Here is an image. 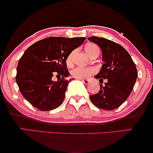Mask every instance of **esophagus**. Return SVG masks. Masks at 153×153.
<instances>
[{"label": "esophagus", "instance_id": "esophagus-1", "mask_svg": "<svg viewBox=\"0 0 153 153\" xmlns=\"http://www.w3.org/2000/svg\"><path fill=\"white\" fill-rule=\"evenodd\" d=\"M81 81H82V82L84 83V84H85V85L88 84L89 82H90V81L88 80H87V79H83V80H81Z\"/></svg>", "mask_w": 153, "mask_h": 153}]
</instances>
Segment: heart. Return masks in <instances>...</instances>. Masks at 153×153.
Segmentation results:
<instances>
[{
  "instance_id": "b5f03b06",
  "label": "heart",
  "mask_w": 153,
  "mask_h": 153,
  "mask_svg": "<svg viewBox=\"0 0 153 153\" xmlns=\"http://www.w3.org/2000/svg\"><path fill=\"white\" fill-rule=\"evenodd\" d=\"M99 49V48L95 44H88L86 45L85 48V51L86 52L87 54L90 56L91 53L95 51V50ZM72 55L73 53H71L70 55L68 56L66 60V62L68 65H72ZM97 72V69L95 67H83V66H79L77 68H74L73 70L72 74V76L75 77V78L79 79H85L88 78L90 76L95 74Z\"/></svg>"
}]
</instances>
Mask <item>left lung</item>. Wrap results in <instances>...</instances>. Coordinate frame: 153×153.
<instances>
[{"mask_svg":"<svg viewBox=\"0 0 153 153\" xmlns=\"http://www.w3.org/2000/svg\"><path fill=\"white\" fill-rule=\"evenodd\" d=\"M89 41L97 44L102 51L104 63L95 76L100 79V91L90 95L92 103L97 108L114 110L118 108L132 91L138 72L136 65L124 47L104 37L92 36ZM104 79L106 83L102 85Z\"/></svg>","mask_w":153,"mask_h":153,"instance_id":"obj_1","label":"left lung"}]
</instances>
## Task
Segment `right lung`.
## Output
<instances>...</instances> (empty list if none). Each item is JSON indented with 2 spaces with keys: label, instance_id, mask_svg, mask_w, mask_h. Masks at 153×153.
Returning <instances> with one entry per match:
<instances>
[{
  "label": "right lung",
  "instance_id": "add662e5",
  "mask_svg": "<svg viewBox=\"0 0 153 153\" xmlns=\"http://www.w3.org/2000/svg\"><path fill=\"white\" fill-rule=\"evenodd\" d=\"M85 37H49L29 47L19 60L16 82L21 93L31 105L45 111L61 105L72 79L66 60ZM54 74L61 78L52 80Z\"/></svg>",
  "mask_w": 153,
  "mask_h": 153
}]
</instances>
